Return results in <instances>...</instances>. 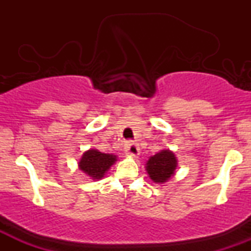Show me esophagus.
Returning <instances> with one entry per match:
<instances>
[{"label": "esophagus", "mask_w": 251, "mask_h": 251, "mask_svg": "<svg viewBox=\"0 0 251 251\" xmlns=\"http://www.w3.org/2000/svg\"><path fill=\"white\" fill-rule=\"evenodd\" d=\"M139 148L138 145L133 142H127L125 145V153L129 155V157L137 158L139 155Z\"/></svg>", "instance_id": "34e87169"}]
</instances>
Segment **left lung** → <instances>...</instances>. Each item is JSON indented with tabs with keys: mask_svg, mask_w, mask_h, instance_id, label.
I'll return each mask as SVG.
<instances>
[{
	"mask_svg": "<svg viewBox=\"0 0 251 251\" xmlns=\"http://www.w3.org/2000/svg\"><path fill=\"white\" fill-rule=\"evenodd\" d=\"M177 169V158L170 150H162L146 162V171L154 183L163 184L175 175Z\"/></svg>",
	"mask_w": 251,
	"mask_h": 251,
	"instance_id": "left-lung-1",
	"label": "left lung"
}]
</instances>
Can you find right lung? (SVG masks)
Instances as JSON below:
<instances>
[{
	"label": "right lung",
	"instance_id": "1",
	"mask_svg": "<svg viewBox=\"0 0 251 251\" xmlns=\"http://www.w3.org/2000/svg\"><path fill=\"white\" fill-rule=\"evenodd\" d=\"M117 162V155L102 153L96 149L83 152L79 162V169L92 179H101L111 166Z\"/></svg>",
	"mask_w": 251,
	"mask_h": 251
}]
</instances>
